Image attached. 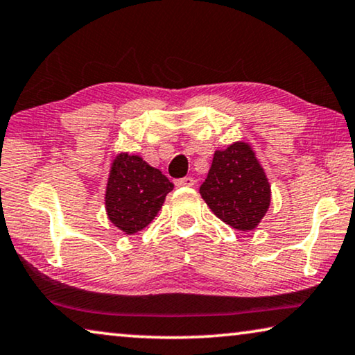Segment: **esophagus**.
<instances>
[{"label":"esophagus","mask_w":355,"mask_h":355,"mask_svg":"<svg viewBox=\"0 0 355 355\" xmlns=\"http://www.w3.org/2000/svg\"><path fill=\"white\" fill-rule=\"evenodd\" d=\"M195 182L197 181H195L193 178H182V179H178L176 186L178 187H193Z\"/></svg>","instance_id":"esophagus-1"}]
</instances>
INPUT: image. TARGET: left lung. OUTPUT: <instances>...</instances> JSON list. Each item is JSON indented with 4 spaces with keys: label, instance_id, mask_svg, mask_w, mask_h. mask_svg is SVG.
Masks as SVG:
<instances>
[{
    "label": "left lung",
    "instance_id": "8db88e82",
    "mask_svg": "<svg viewBox=\"0 0 355 355\" xmlns=\"http://www.w3.org/2000/svg\"><path fill=\"white\" fill-rule=\"evenodd\" d=\"M200 195L209 209L232 229H256L270 207V184L248 142L216 150Z\"/></svg>",
    "mask_w": 355,
    "mask_h": 355
}]
</instances>
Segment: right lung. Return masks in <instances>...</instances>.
Listing matches in <instances>:
<instances>
[{"label": "right lung", "mask_w": 355, "mask_h": 355, "mask_svg": "<svg viewBox=\"0 0 355 355\" xmlns=\"http://www.w3.org/2000/svg\"><path fill=\"white\" fill-rule=\"evenodd\" d=\"M173 187L165 174L148 165L141 155L116 153L105 186L107 216L121 232H139L155 219Z\"/></svg>", "instance_id": "add662e5"}]
</instances>
